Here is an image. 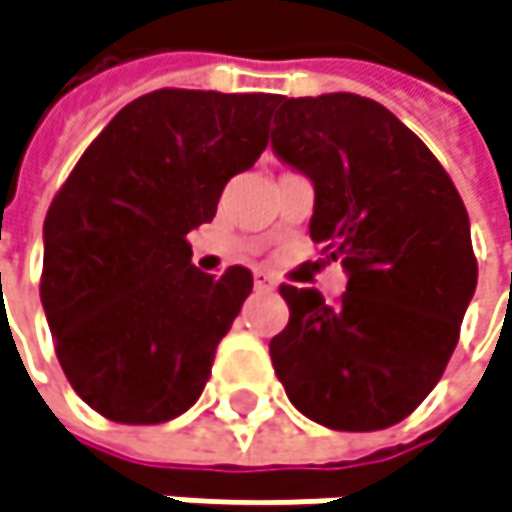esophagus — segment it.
Returning a JSON list of instances; mask_svg holds the SVG:
<instances>
[{"label": "esophagus", "instance_id": "34e87169", "mask_svg": "<svg viewBox=\"0 0 512 512\" xmlns=\"http://www.w3.org/2000/svg\"><path fill=\"white\" fill-rule=\"evenodd\" d=\"M253 286L259 288V291H274V288H277V280H274L271 274H265V271H256V274H253Z\"/></svg>", "mask_w": 512, "mask_h": 512}]
</instances>
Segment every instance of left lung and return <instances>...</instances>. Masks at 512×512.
<instances>
[{
    "mask_svg": "<svg viewBox=\"0 0 512 512\" xmlns=\"http://www.w3.org/2000/svg\"><path fill=\"white\" fill-rule=\"evenodd\" d=\"M271 147L312 182L309 235L348 274L339 306L280 288L274 371L324 427H392L439 383L478 286L466 206L421 138L365 96H280Z\"/></svg>",
    "mask_w": 512,
    "mask_h": 512,
    "instance_id": "obj_1",
    "label": "left lung"
}]
</instances>
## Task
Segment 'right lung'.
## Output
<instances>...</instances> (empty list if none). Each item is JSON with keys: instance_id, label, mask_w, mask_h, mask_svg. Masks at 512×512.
Wrapping results in <instances>:
<instances>
[{"instance_id": "add662e5", "label": "right lung", "mask_w": 512, "mask_h": 512, "mask_svg": "<svg viewBox=\"0 0 512 512\" xmlns=\"http://www.w3.org/2000/svg\"><path fill=\"white\" fill-rule=\"evenodd\" d=\"M277 99L141 96L55 194L40 300L70 386L99 416L159 424L200 398L253 274H203L185 235L215 218L226 182L262 156Z\"/></svg>"}]
</instances>
